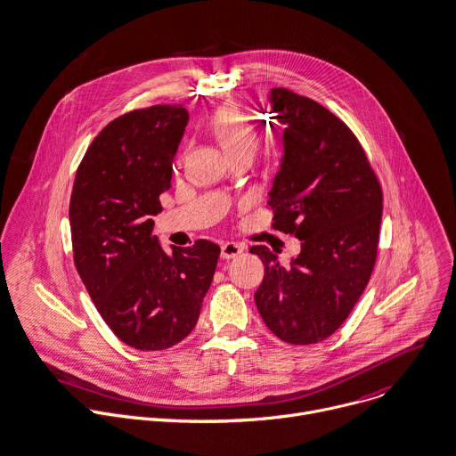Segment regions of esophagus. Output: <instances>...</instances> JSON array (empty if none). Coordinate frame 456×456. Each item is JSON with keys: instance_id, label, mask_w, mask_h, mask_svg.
Here are the masks:
<instances>
[{"instance_id": "34e87169", "label": "esophagus", "mask_w": 456, "mask_h": 456, "mask_svg": "<svg viewBox=\"0 0 456 456\" xmlns=\"http://www.w3.org/2000/svg\"><path fill=\"white\" fill-rule=\"evenodd\" d=\"M240 253H242V246L237 242H223V246H221V258H224V260L235 258Z\"/></svg>"}]
</instances>
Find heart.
I'll use <instances>...</instances> for the list:
<instances>
[{"label":"heart","mask_w":456,"mask_h":456,"mask_svg":"<svg viewBox=\"0 0 456 456\" xmlns=\"http://www.w3.org/2000/svg\"><path fill=\"white\" fill-rule=\"evenodd\" d=\"M207 129L230 159L246 154L251 156L258 143V133L253 120L237 104L219 106L210 115Z\"/></svg>","instance_id":"1"}]
</instances>
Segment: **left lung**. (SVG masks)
<instances>
[{
  "label": "left lung",
  "mask_w": 456,
  "mask_h": 456,
  "mask_svg": "<svg viewBox=\"0 0 456 456\" xmlns=\"http://www.w3.org/2000/svg\"><path fill=\"white\" fill-rule=\"evenodd\" d=\"M271 110L286 126L284 159L267 201L273 228L302 240L284 267L265 246L255 293L267 329L291 345L332 336L365 291L378 258L383 191L350 127L288 87L271 89Z\"/></svg>",
  "instance_id": "1"
}]
</instances>
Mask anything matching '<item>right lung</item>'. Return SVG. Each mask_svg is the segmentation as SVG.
Masks as SVG:
<instances>
[{
  "label": "right lung",
  "mask_w": 456,
  "mask_h": 456,
  "mask_svg": "<svg viewBox=\"0 0 456 456\" xmlns=\"http://www.w3.org/2000/svg\"><path fill=\"white\" fill-rule=\"evenodd\" d=\"M189 113L158 104L110 122L87 147L69 200L73 260L118 339L165 350L198 323L221 248L196 240L165 251L152 235Z\"/></svg>",
  "instance_id": "1"
}]
</instances>
